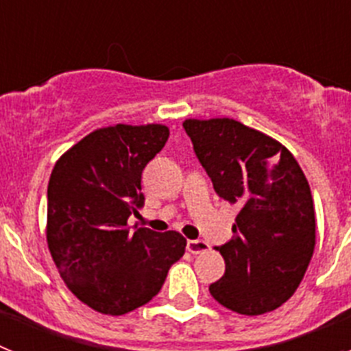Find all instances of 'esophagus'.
<instances>
[{
  "label": "esophagus",
  "instance_id": "1",
  "mask_svg": "<svg viewBox=\"0 0 351 351\" xmlns=\"http://www.w3.org/2000/svg\"><path fill=\"white\" fill-rule=\"evenodd\" d=\"M186 250L193 253V255H198V253H204V251L209 250V244L206 241H200V239H195V241H188L186 243Z\"/></svg>",
  "mask_w": 351,
  "mask_h": 351
}]
</instances>
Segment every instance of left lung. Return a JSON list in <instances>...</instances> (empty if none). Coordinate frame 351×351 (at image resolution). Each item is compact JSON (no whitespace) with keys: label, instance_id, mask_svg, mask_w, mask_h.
Instances as JSON below:
<instances>
[{"label":"left lung","instance_id":"obj_1","mask_svg":"<svg viewBox=\"0 0 351 351\" xmlns=\"http://www.w3.org/2000/svg\"><path fill=\"white\" fill-rule=\"evenodd\" d=\"M182 126L216 193L239 207L234 235L216 246L225 274L210 295L239 315L274 311L293 295L315 251L308 179L285 145L239 121L186 119Z\"/></svg>","mask_w":351,"mask_h":351}]
</instances>
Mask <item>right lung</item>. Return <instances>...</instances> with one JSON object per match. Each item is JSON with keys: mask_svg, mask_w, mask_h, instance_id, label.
I'll list each match as a JSON object with an SVG mask.
<instances>
[{"mask_svg": "<svg viewBox=\"0 0 351 351\" xmlns=\"http://www.w3.org/2000/svg\"><path fill=\"white\" fill-rule=\"evenodd\" d=\"M169 141L163 125L95 130L56 161L47 188V244L71 293L119 316L156 295L186 250L178 232L130 230L144 206L142 170Z\"/></svg>", "mask_w": 351, "mask_h": 351, "instance_id": "1", "label": "right lung"}]
</instances>
